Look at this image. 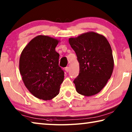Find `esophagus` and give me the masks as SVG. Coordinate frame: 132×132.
Segmentation results:
<instances>
[{"mask_svg":"<svg viewBox=\"0 0 132 132\" xmlns=\"http://www.w3.org/2000/svg\"><path fill=\"white\" fill-rule=\"evenodd\" d=\"M65 70H66V71L67 73L69 72V67H66V68H65Z\"/></svg>","mask_w":132,"mask_h":132,"instance_id":"1","label":"esophagus"}]
</instances>
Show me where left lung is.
<instances>
[{"mask_svg":"<svg viewBox=\"0 0 132 132\" xmlns=\"http://www.w3.org/2000/svg\"><path fill=\"white\" fill-rule=\"evenodd\" d=\"M69 42L79 62V75L73 81L76 90L87 97L97 94L113 72L114 61L110 44L104 35L93 31L70 38Z\"/></svg>","mask_w":132,"mask_h":132,"instance_id":"left-lung-1","label":"left lung"}]
</instances>
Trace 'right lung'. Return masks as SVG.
Returning a JSON list of instances; mask_svg holds the SVG:
<instances>
[{
  "label": "right lung",
  "instance_id": "add662e5",
  "mask_svg": "<svg viewBox=\"0 0 132 132\" xmlns=\"http://www.w3.org/2000/svg\"><path fill=\"white\" fill-rule=\"evenodd\" d=\"M59 40L38 35L27 45L19 61L20 73L28 91L39 99L51 100L59 93L64 71L55 48Z\"/></svg>",
  "mask_w": 132,
  "mask_h": 132
}]
</instances>
